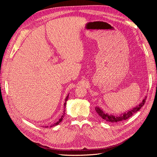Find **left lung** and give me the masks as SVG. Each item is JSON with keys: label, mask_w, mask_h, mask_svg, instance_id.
Returning a JSON list of instances; mask_svg holds the SVG:
<instances>
[{"label": "left lung", "mask_w": 157, "mask_h": 157, "mask_svg": "<svg viewBox=\"0 0 157 157\" xmlns=\"http://www.w3.org/2000/svg\"><path fill=\"white\" fill-rule=\"evenodd\" d=\"M146 98H147V96L144 98V99L142 100V101L138 105H137L136 107L132 108L131 109H129L128 111L124 112V113H122L119 116L109 115L108 113L103 112L102 109L100 107H96L95 109H96V111L98 114V115L101 118H102L103 119L110 122H117L128 119V118H130V117H132L133 115H134L135 113L138 111L140 109L144 106V105L145 103Z\"/></svg>", "instance_id": "1"}]
</instances>
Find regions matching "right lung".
I'll list each match as a JSON object with an SVG mask.
<instances>
[{
  "mask_svg": "<svg viewBox=\"0 0 157 157\" xmlns=\"http://www.w3.org/2000/svg\"><path fill=\"white\" fill-rule=\"evenodd\" d=\"M68 98H69V94L67 95V96L66 97V98H65V103H64V109H65V107H66V103H67V101L68 100ZM65 110H64V111H63V115L61 116V117L59 118V119L58 120V121L57 122H56V123H54V124H52V125H51L50 126V127H52V126H56V125H58V124H59V123L62 121V120H63V118L64 117V115H65ZM45 128H48V126H45Z\"/></svg>",
  "mask_w": 157,
  "mask_h": 157,
  "instance_id": "1",
  "label": "right lung"
}]
</instances>
